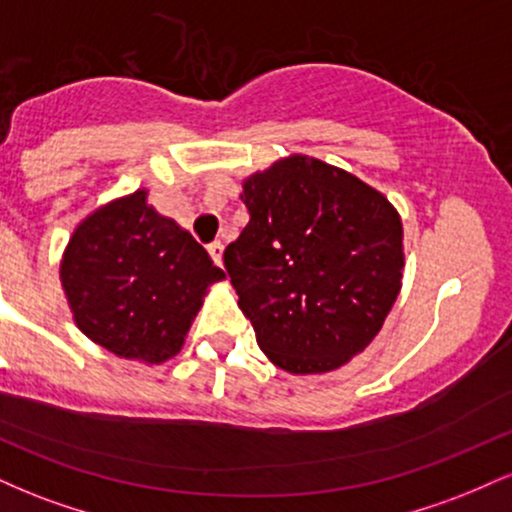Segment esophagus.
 I'll use <instances>...</instances> for the list:
<instances>
[{"instance_id": "esophagus-1", "label": "esophagus", "mask_w": 512, "mask_h": 512, "mask_svg": "<svg viewBox=\"0 0 512 512\" xmlns=\"http://www.w3.org/2000/svg\"><path fill=\"white\" fill-rule=\"evenodd\" d=\"M209 255H211V260H214V264H219L221 267V260H223V243L221 240H214V243L209 245Z\"/></svg>"}]
</instances>
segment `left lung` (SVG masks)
I'll return each instance as SVG.
<instances>
[{"mask_svg": "<svg viewBox=\"0 0 512 512\" xmlns=\"http://www.w3.org/2000/svg\"><path fill=\"white\" fill-rule=\"evenodd\" d=\"M248 226L223 267L279 368L327 373L361 354L402 289V221L387 199L308 156L245 180Z\"/></svg>", "mask_w": 512, "mask_h": 512, "instance_id": "1", "label": "left lung"}]
</instances>
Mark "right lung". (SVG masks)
Returning a JSON list of instances; mask_svg holds the SVG:
<instances>
[{"mask_svg":"<svg viewBox=\"0 0 512 512\" xmlns=\"http://www.w3.org/2000/svg\"><path fill=\"white\" fill-rule=\"evenodd\" d=\"M60 276L88 339L117 356L161 363L178 354L204 291L223 272L137 190L79 223Z\"/></svg>","mask_w":512,"mask_h":512,"instance_id":"add662e5","label":"right lung"}]
</instances>
